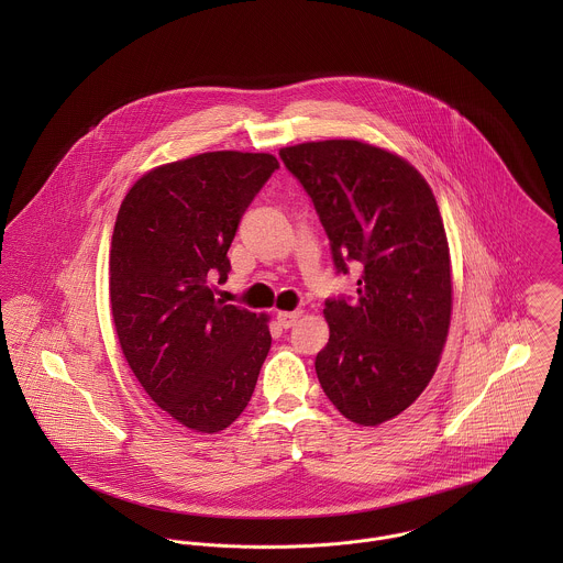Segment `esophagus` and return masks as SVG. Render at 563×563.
I'll use <instances>...</instances> for the list:
<instances>
[{"instance_id":"obj_1","label":"esophagus","mask_w":563,"mask_h":563,"mask_svg":"<svg viewBox=\"0 0 563 563\" xmlns=\"http://www.w3.org/2000/svg\"><path fill=\"white\" fill-rule=\"evenodd\" d=\"M301 312H277V321L284 329H290L295 322L299 321Z\"/></svg>"}]
</instances>
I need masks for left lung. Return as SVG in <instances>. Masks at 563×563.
<instances>
[{"instance_id": "obj_1", "label": "left lung", "mask_w": 563, "mask_h": 563, "mask_svg": "<svg viewBox=\"0 0 563 563\" xmlns=\"http://www.w3.org/2000/svg\"><path fill=\"white\" fill-rule=\"evenodd\" d=\"M279 158L310 195L335 271L362 266L355 299L324 301L322 393L344 418L382 424L420 397L449 335L451 257L435 197L409 162L360 141L301 143Z\"/></svg>"}]
</instances>
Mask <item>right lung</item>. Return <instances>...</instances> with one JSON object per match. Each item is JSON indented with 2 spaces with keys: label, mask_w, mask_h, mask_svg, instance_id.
<instances>
[{
  "label": "right lung",
  "mask_w": 563,
  "mask_h": 563,
  "mask_svg": "<svg viewBox=\"0 0 563 563\" xmlns=\"http://www.w3.org/2000/svg\"><path fill=\"white\" fill-rule=\"evenodd\" d=\"M279 168L271 154L210 152L143 175L110 249L121 351L152 401L192 431L230 427L271 349L268 317L217 299L242 214Z\"/></svg>",
  "instance_id": "obj_1"
}]
</instances>
